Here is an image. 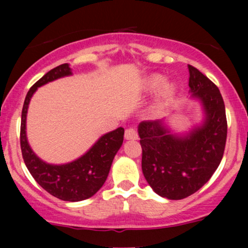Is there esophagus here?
<instances>
[{
	"mask_svg": "<svg viewBox=\"0 0 248 248\" xmlns=\"http://www.w3.org/2000/svg\"><path fill=\"white\" fill-rule=\"evenodd\" d=\"M138 138V132L134 127H128L125 130V139H126V140H137Z\"/></svg>",
	"mask_w": 248,
	"mask_h": 248,
	"instance_id": "obj_1",
	"label": "esophagus"
}]
</instances>
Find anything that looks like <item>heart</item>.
<instances>
[{
    "label": "heart",
    "instance_id": "1",
    "mask_svg": "<svg viewBox=\"0 0 248 248\" xmlns=\"http://www.w3.org/2000/svg\"><path fill=\"white\" fill-rule=\"evenodd\" d=\"M165 82V78L159 76V74H155L152 76L148 81V89L150 91H155L160 88ZM171 88L169 84H165L164 89H162V97H167L169 93H170Z\"/></svg>",
    "mask_w": 248,
    "mask_h": 248
}]
</instances>
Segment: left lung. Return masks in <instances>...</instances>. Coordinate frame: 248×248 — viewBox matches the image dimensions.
Returning a JSON list of instances; mask_svg holds the SVG:
<instances>
[{
  "label": "left lung",
  "instance_id": "8db88e82",
  "mask_svg": "<svg viewBox=\"0 0 248 248\" xmlns=\"http://www.w3.org/2000/svg\"><path fill=\"white\" fill-rule=\"evenodd\" d=\"M189 93L202 103L205 120L186 135L172 134L164 121L139 124L142 171L158 195L182 200L211 178L221 161L227 140L225 103L218 87L188 65Z\"/></svg>",
  "mask_w": 248,
  "mask_h": 248
}]
</instances>
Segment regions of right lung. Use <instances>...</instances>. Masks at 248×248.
Returning <instances> with one entry per match:
<instances>
[{"label":"right lung","mask_w":248,"mask_h":248,"mask_svg":"<svg viewBox=\"0 0 248 248\" xmlns=\"http://www.w3.org/2000/svg\"><path fill=\"white\" fill-rule=\"evenodd\" d=\"M71 74L69 64H61L47 72L30 88L22 107L20 145L27 168L46 192L63 201L78 202L96 194L106 182L115 155L123 143L124 128L118 127L104 134L89 151L69 164H47L37 157L30 148L26 134L27 111L30 99L39 87Z\"/></svg>","instance_id":"1"}]
</instances>
